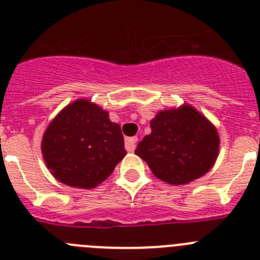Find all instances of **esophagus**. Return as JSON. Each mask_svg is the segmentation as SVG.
Wrapping results in <instances>:
<instances>
[{
  "label": "esophagus",
  "instance_id": "obj_1",
  "mask_svg": "<svg viewBox=\"0 0 260 260\" xmlns=\"http://www.w3.org/2000/svg\"><path fill=\"white\" fill-rule=\"evenodd\" d=\"M136 143H138V138L133 136V138H126L125 139V148L127 151H134L136 148Z\"/></svg>",
  "mask_w": 260,
  "mask_h": 260
}]
</instances>
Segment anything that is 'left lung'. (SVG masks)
I'll use <instances>...</instances> for the list:
<instances>
[{
    "instance_id": "8db88e82",
    "label": "left lung",
    "mask_w": 260,
    "mask_h": 260,
    "mask_svg": "<svg viewBox=\"0 0 260 260\" xmlns=\"http://www.w3.org/2000/svg\"><path fill=\"white\" fill-rule=\"evenodd\" d=\"M151 133L135 154L154 176L169 184H186L206 174L218 154L220 139L214 125L189 105L164 110L150 121Z\"/></svg>"
}]
</instances>
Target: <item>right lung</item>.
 <instances>
[{
    "label": "right lung",
    "instance_id": "obj_1",
    "mask_svg": "<svg viewBox=\"0 0 260 260\" xmlns=\"http://www.w3.org/2000/svg\"><path fill=\"white\" fill-rule=\"evenodd\" d=\"M46 167L61 183L93 188L126 155L120 125L88 100H77L49 124L42 141Z\"/></svg>",
    "mask_w": 260,
    "mask_h": 260
}]
</instances>
